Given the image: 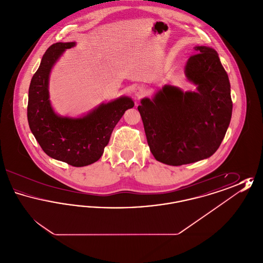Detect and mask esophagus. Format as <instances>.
<instances>
[{"label":"esophagus","instance_id":"esophagus-1","mask_svg":"<svg viewBox=\"0 0 263 263\" xmlns=\"http://www.w3.org/2000/svg\"><path fill=\"white\" fill-rule=\"evenodd\" d=\"M145 93H146V90H145V88H143V87H138L134 90V95H135V97L137 98L138 100L143 98L145 96Z\"/></svg>","mask_w":263,"mask_h":263}]
</instances>
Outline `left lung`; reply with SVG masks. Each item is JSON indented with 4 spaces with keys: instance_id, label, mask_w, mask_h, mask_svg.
Returning a JSON list of instances; mask_svg holds the SVG:
<instances>
[{
    "instance_id": "left-lung-1",
    "label": "left lung",
    "mask_w": 263,
    "mask_h": 263,
    "mask_svg": "<svg viewBox=\"0 0 263 263\" xmlns=\"http://www.w3.org/2000/svg\"><path fill=\"white\" fill-rule=\"evenodd\" d=\"M194 50L184 73L197 86L196 91L165 85L138 106L153 156L170 165L211 157L232 117L231 85L218 53L207 46H195Z\"/></svg>"
}]
</instances>
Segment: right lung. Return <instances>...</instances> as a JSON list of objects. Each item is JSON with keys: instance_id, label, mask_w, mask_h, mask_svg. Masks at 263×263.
Instances as JSON below:
<instances>
[{"instance_id": "right-lung-1", "label": "right lung", "mask_w": 263, "mask_h": 263, "mask_svg": "<svg viewBox=\"0 0 263 263\" xmlns=\"http://www.w3.org/2000/svg\"><path fill=\"white\" fill-rule=\"evenodd\" d=\"M75 42H57L44 53L28 89L27 120L38 144L52 159L73 166L96 163L108 144L113 129L134 101L121 97L101 103L87 115L71 118L56 114L49 100L51 69Z\"/></svg>"}]
</instances>
